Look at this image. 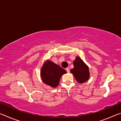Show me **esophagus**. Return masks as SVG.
<instances>
[{
	"instance_id": "esophagus-1",
	"label": "esophagus",
	"mask_w": 121,
	"mask_h": 121,
	"mask_svg": "<svg viewBox=\"0 0 121 121\" xmlns=\"http://www.w3.org/2000/svg\"><path fill=\"white\" fill-rule=\"evenodd\" d=\"M65 70H66V71H67V73H69L70 72V69H69V68H65Z\"/></svg>"
}]
</instances>
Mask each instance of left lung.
Wrapping results in <instances>:
<instances>
[{
  "label": "left lung",
  "mask_w": 121,
  "mask_h": 121,
  "mask_svg": "<svg viewBox=\"0 0 121 121\" xmlns=\"http://www.w3.org/2000/svg\"><path fill=\"white\" fill-rule=\"evenodd\" d=\"M73 65L74 67L71 69L70 73H73L77 82L82 84L86 82L90 76L89 67L79 56L76 57Z\"/></svg>",
  "instance_id": "8db88e82"
}]
</instances>
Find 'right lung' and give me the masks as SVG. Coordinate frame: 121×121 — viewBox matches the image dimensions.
<instances>
[{"instance_id": "add662e5", "label": "right lung", "mask_w": 121, "mask_h": 121, "mask_svg": "<svg viewBox=\"0 0 121 121\" xmlns=\"http://www.w3.org/2000/svg\"><path fill=\"white\" fill-rule=\"evenodd\" d=\"M66 73L67 71L59 65L47 60L41 68L40 76L45 84L56 88L59 85L61 77Z\"/></svg>"}]
</instances>
